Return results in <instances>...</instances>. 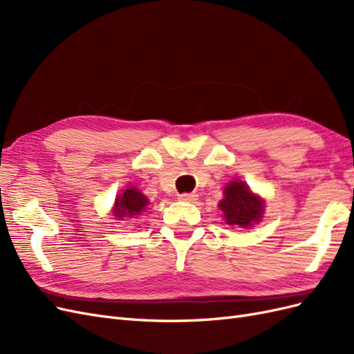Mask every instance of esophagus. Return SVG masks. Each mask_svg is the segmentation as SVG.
<instances>
[{"instance_id":"34e87169","label":"esophagus","mask_w":354,"mask_h":354,"mask_svg":"<svg viewBox=\"0 0 354 354\" xmlns=\"http://www.w3.org/2000/svg\"><path fill=\"white\" fill-rule=\"evenodd\" d=\"M180 201H185V202H195L198 199L196 194H181L178 195Z\"/></svg>"}]
</instances>
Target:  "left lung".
I'll return each instance as SVG.
<instances>
[{"mask_svg":"<svg viewBox=\"0 0 354 354\" xmlns=\"http://www.w3.org/2000/svg\"><path fill=\"white\" fill-rule=\"evenodd\" d=\"M218 207L230 226L251 227L263 217V201L251 194L243 181H232L227 185Z\"/></svg>","mask_w":354,"mask_h":354,"instance_id":"left-lung-1","label":"left lung"}]
</instances>
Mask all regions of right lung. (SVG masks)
<instances>
[{"label": "right lung", "instance_id": "obj_1", "mask_svg": "<svg viewBox=\"0 0 354 354\" xmlns=\"http://www.w3.org/2000/svg\"><path fill=\"white\" fill-rule=\"evenodd\" d=\"M149 203V199L136 187L125 189L124 194L116 198L115 202V214L116 217L122 220L124 217L138 216Z\"/></svg>", "mask_w": 354, "mask_h": 354}]
</instances>
